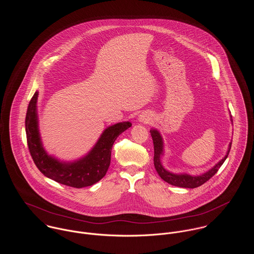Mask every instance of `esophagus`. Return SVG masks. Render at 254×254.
Wrapping results in <instances>:
<instances>
[{
	"label": "esophagus",
	"mask_w": 254,
	"mask_h": 254,
	"mask_svg": "<svg viewBox=\"0 0 254 254\" xmlns=\"http://www.w3.org/2000/svg\"><path fill=\"white\" fill-rule=\"evenodd\" d=\"M138 120L140 122H144V123H149L151 120H152V115L149 113V112H142L139 117H138Z\"/></svg>",
	"instance_id": "esophagus-1"
}]
</instances>
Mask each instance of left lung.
<instances>
[{"label": "left lung", "instance_id": "8db88e82", "mask_svg": "<svg viewBox=\"0 0 254 254\" xmlns=\"http://www.w3.org/2000/svg\"><path fill=\"white\" fill-rule=\"evenodd\" d=\"M231 122L233 123L232 115H231ZM149 132H150V135H151V138L153 141V146H154L153 163H154L156 172L158 173V175L160 176V178L162 180L167 182L168 184H170L172 186L181 187V188L193 189V188H197V187L201 186L202 184H204L205 182L208 181L212 176L215 175V173H217L219 168L221 167V165L224 163V161L228 157L230 149H231V145H232V142H231L229 144V147H228L226 155L211 169H209L208 171H206L200 175H190L188 173H173V172H170L169 170H167L162 164L161 159H162V156L164 155V142H163V138H162L160 132L155 128H151Z\"/></svg>", "mask_w": 254, "mask_h": 254}]
</instances>
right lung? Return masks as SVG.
Returning a JSON list of instances; mask_svg holds the SVG:
<instances>
[{
  "mask_svg": "<svg viewBox=\"0 0 254 254\" xmlns=\"http://www.w3.org/2000/svg\"><path fill=\"white\" fill-rule=\"evenodd\" d=\"M38 95L36 91L28 105L25 118L27 145L38 169L54 181L78 189L92 186L103 179L110 164L113 143L121 133L132 126L131 122H119L109 126L87 154L73 161H64L49 154L42 143L37 112Z\"/></svg>",
  "mask_w": 254,
  "mask_h": 254,
  "instance_id": "1",
  "label": "right lung"
}]
</instances>
